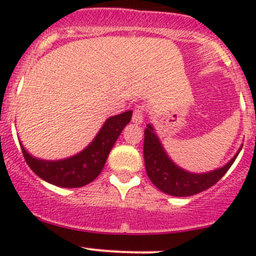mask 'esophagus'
Segmentation results:
<instances>
[{
    "label": "esophagus",
    "mask_w": 256,
    "mask_h": 256,
    "mask_svg": "<svg viewBox=\"0 0 256 256\" xmlns=\"http://www.w3.org/2000/svg\"><path fill=\"white\" fill-rule=\"evenodd\" d=\"M144 106H136L132 114V122L136 125H140L144 122Z\"/></svg>",
    "instance_id": "obj_1"
}]
</instances>
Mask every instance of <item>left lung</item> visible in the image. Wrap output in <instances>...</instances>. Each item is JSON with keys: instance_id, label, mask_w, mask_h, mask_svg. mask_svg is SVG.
<instances>
[{"instance_id": "left-lung-1", "label": "left lung", "mask_w": 256, "mask_h": 256, "mask_svg": "<svg viewBox=\"0 0 256 256\" xmlns=\"http://www.w3.org/2000/svg\"><path fill=\"white\" fill-rule=\"evenodd\" d=\"M239 152L222 168L208 174H190L170 160L151 125L144 128V158L147 176L160 190L174 197H188L210 188L230 168Z\"/></svg>"}]
</instances>
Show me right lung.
Listing matches in <instances>:
<instances>
[{
	"mask_svg": "<svg viewBox=\"0 0 256 256\" xmlns=\"http://www.w3.org/2000/svg\"><path fill=\"white\" fill-rule=\"evenodd\" d=\"M131 116L132 112L128 110L108 118L92 142L73 157L60 161H44L30 156L20 144L23 157L30 170L46 182L62 188L82 187L92 182L102 171L114 144L130 122Z\"/></svg>",
	"mask_w": 256,
	"mask_h": 256,
	"instance_id": "1",
	"label": "right lung"
}]
</instances>
